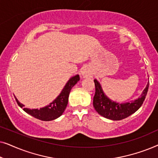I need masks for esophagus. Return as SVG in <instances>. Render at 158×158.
<instances>
[{
    "mask_svg": "<svg viewBox=\"0 0 158 158\" xmlns=\"http://www.w3.org/2000/svg\"><path fill=\"white\" fill-rule=\"evenodd\" d=\"M81 75L83 77H91V73L89 69L83 68L81 71Z\"/></svg>",
    "mask_w": 158,
    "mask_h": 158,
    "instance_id": "34e87169",
    "label": "esophagus"
}]
</instances>
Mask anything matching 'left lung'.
Segmentation results:
<instances>
[{
  "mask_svg": "<svg viewBox=\"0 0 158 158\" xmlns=\"http://www.w3.org/2000/svg\"><path fill=\"white\" fill-rule=\"evenodd\" d=\"M96 93L94 97V107L96 111L103 117L111 120L118 121L128 117L141 107L145 99L149 88V82L141 95V97L124 103H116L106 96L101 84L97 80H94Z\"/></svg>",
  "mask_w": 158,
  "mask_h": 158,
  "instance_id": "obj_1",
  "label": "left lung"
}]
</instances>
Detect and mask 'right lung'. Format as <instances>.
Wrapping results in <instances>:
<instances>
[{
    "mask_svg": "<svg viewBox=\"0 0 158 158\" xmlns=\"http://www.w3.org/2000/svg\"><path fill=\"white\" fill-rule=\"evenodd\" d=\"M79 81V75H76L71 77L68 81V83H66V85H64V88L59 96L49 105L41 108L40 109H30L28 108H23L24 105L19 102L16 97H15V98H16V102L19 106L22 108L23 111L29 114V115L42 121H46V122L52 121L60 117L63 114L67 107V105H68V97L70 90Z\"/></svg>",
    "mask_w": 158,
    "mask_h": 158,
    "instance_id": "add662e5",
    "label": "right lung"
}]
</instances>
